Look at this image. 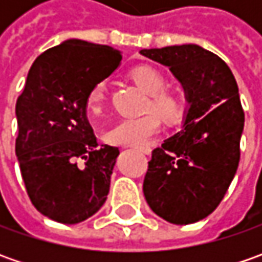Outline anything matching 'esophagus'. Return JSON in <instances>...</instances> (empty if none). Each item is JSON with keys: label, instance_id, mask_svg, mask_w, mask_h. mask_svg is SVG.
I'll list each match as a JSON object with an SVG mask.
<instances>
[{"label": "esophagus", "instance_id": "34e87169", "mask_svg": "<svg viewBox=\"0 0 262 262\" xmlns=\"http://www.w3.org/2000/svg\"><path fill=\"white\" fill-rule=\"evenodd\" d=\"M136 150L144 153V155H150V153H151V148H150V147H136Z\"/></svg>", "mask_w": 262, "mask_h": 262}]
</instances>
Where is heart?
<instances>
[{
    "mask_svg": "<svg viewBox=\"0 0 262 262\" xmlns=\"http://www.w3.org/2000/svg\"><path fill=\"white\" fill-rule=\"evenodd\" d=\"M131 78L143 92L150 95L146 109L153 112L133 118H121L109 126L105 133V140L114 146H144L160 133V117L166 125L173 126L181 124L186 115L185 97L178 92L166 90V78L159 70L148 66L136 67L131 71ZM106 97V81L100 80L87 92V111L95 115L100 114L105 107Z\"/></svg>",
    "mask_w": 262,
    "mask_h": 262,
    "instance_id": "b5f03b06",
    "label": "heart"
}]
</instances>
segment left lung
<instances>
[{
    "mask_svg": "<svg viewBox=\"0 0 262 262\" xmlns=\"http://www.w3.org/2000/svg\"><path fill=\"white\" fill-rule=\"evenodd\" d=\"M140 54L169 67L189 103L182 129L151 153L144 196L169 223H195L216 210L239 165L245 114L236 80L222 58L198 45Z\"/></svg>",
    "mask_w": 262,
    "mask_h": 262,
    "instance_id": "1",
    "label": "left lung"
}]
</instances>
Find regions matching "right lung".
<instances>
[{"label":"right lung","mask_w":262,"mask_h":262,"mask_svg":"<svg viewBox=\"0 0 262 262\" xmlns=\"http://www.w3.org/2000/svg\"><path fill=\"white\" fill-rule=\"evenodd\" d=\"M119 51L68 39L36 58L15 105V155L26 191L43 216L76 225L105 204L118 147L97 148L86 96L121 64Z\"/></svg>","instance_id":"add662e5"}]
</instances>
